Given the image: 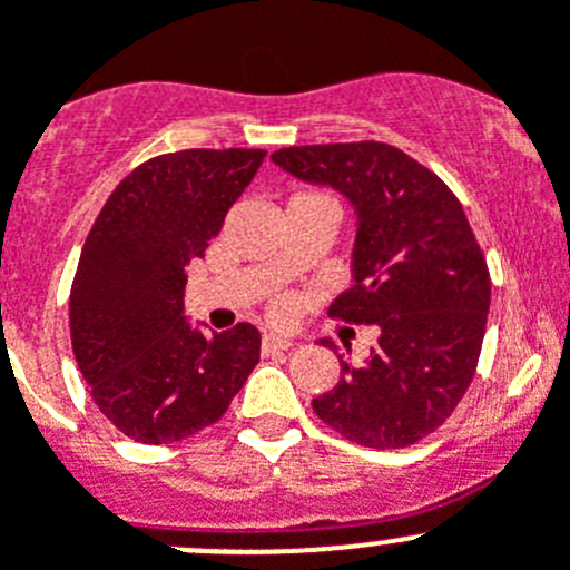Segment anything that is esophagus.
Here are the masks:
<instances>
[{"label": "esophagus", "instance_id": "obj_1", "mask_svg": "<svg viewBox=\"0 0 570 570\" xmlns=\"http://www.w3.org/2000/svg\"><path fill=\"white\" fill-rule=\"evenodd\" d=\"M292 345L295 343L289 337H278V334H264V340H261V348L264 351H286Z\"/></svg>", "mask_w": 570, "mask_h": 570}]
</instances>
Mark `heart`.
<instances>
[{
  "label": "heart",
  "mask_w": 570,
  "mask_h": 570,
  "mask_svg": "<svg viewBox=\"0 0 570 570\" xmlns=\"http://www.w3.org/2000/svg\"><path fill=\"white\" fill-rule=\"evenodd\" d=\"M301 196H317V194H301Z\"/></svg>",
  "instance_id": "1"
}]
</instances>
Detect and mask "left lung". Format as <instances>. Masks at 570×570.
<instances>
[{
  "label": "left lung",
  "mask_w": 570,
  "mask_h": 570,
  "mask_svg": "<svg viewBox=\"0 0 570 570\" xmlns=\"http://www.w3.org/2000/svg\"><path fill=\"white\" fill-rule=\"evenodd\" d=\"M273 163L351 205L354 286L328 312L380 332L363 365L337 357L340 382L312 407L363 446L416 444L461 402L487 332L492 286L464 207L433 171L385 142L292 146Z\"/></svg>",
  "instance_id": "8db88e82"
}]
</instances>
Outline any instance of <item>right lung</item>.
I'll return each mask as SVG.
<instances>
[{
  "mask_svg": "<svg viewBox=\"0 0 570 570\" xmlns=\"http://www.w3.org/2000/svg\"><path fill=\"white\" fill-rule=\"evenodd\" d=\"M261 148L154 157L111 190L69 295L78 368L120 433L171 444L219 422L261 357V332H202L185 315L188 264L219 236Z\"/></svg>",
  "mask_w": 570,
  "mask_h": 570,
  "instance_id": "obj_1",
  "label": "right lung"
}]
</instances>
